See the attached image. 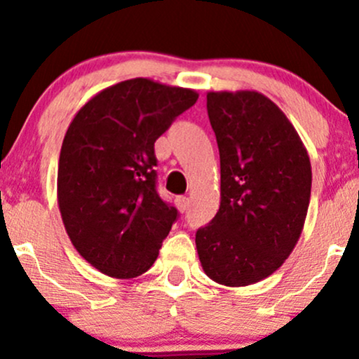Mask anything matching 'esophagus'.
<instances>
[{"label": "esophagus", "mask_w": 359, "mask_h": 359, "mask_svg": "<svg viewBox=\"0 0 359 359\" xmlns=\"http://www.w3.org/2000/svg\"><path fill=\"white\" fill-rule=\"evenodd\" d=\"M175 205H177V208L180 210V212H187V210H189V206H191V200H189V198H186V196H179L175 200Z\"/></svg>", "instance_id": "esophagus-1"}]
</instances>
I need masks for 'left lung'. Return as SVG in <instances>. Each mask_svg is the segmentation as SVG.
I'll list each match as a JSON object with an SVG mask.
<instances>
[{
  "label": "left lung",
  "mask_w": 359,
  "mask_h": 359,
  "mask_svg": "<svg viewBox=\"0 0 359 359\" xmlns=\"http://www.w3.org/2000/svg\"><path fill=\"white\" fill-rule=\"evenodd\" d=\"M220 154V206L196 231L206 276L247 287L295 248L311 198V161L285 112L259 92H208Z\"/></svg>",
  "instance_id": "left-lung-1"
}]
</instances>
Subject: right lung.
Here are the masks:
<instances>
[{
    "mask_svg": "<svg viewBox=\"0 0 359 359\" xmlns=\"http://www.w3.org/2000/svg\"><path fill=\"white\" fill-rule=\"evenodd\" d=\"M196 100L194 90L126 79L92 97L69 125L59 210L71 243L100 273L128 280L158 259L179 212L156 191L154 142Z\"/></svg>",
    "mask_w": 359,
    "mask_h": 359,
    "instance_id": "obj_1",
    "label": "right lung"
}]
</instances>
